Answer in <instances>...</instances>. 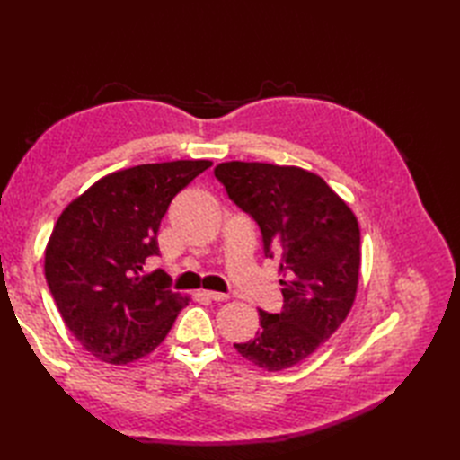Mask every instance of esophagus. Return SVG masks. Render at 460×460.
Listing matches in <instances>:
<instances>
[{"mask_svg":"<svg viewBox=\"0 0 460 460\" xmlns=\"http://www.w3.org/2000/svg\"><path fill=\"white\" fill-rule=\"evenodd\" d=\"M203 296H208L213 302H225L229 296L223 295V292H213V290H203Z\"/></svg>","mask_w":460,"mask_h":460,"instance_id":"esophagus-1","label":"esophagus"}]
</instances>
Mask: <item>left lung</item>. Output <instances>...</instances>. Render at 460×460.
<instances>
[{"instance_id": "8db88e82", "label": "left lung", "mask_w": 460, "mask_h": 460, "mask_svg": "<svg viewBox=\"0 0 460 460\" xmlns=\"http://www.w3.org/2000/svg\"><path fill=\"white\" fill-rule=\"evenodd\" d=\"M215 178L255 219L265 257L279 255L285 277L282 310H259L257 336L235 349L267 371L296 366L334 334L354 305L361 261L356 215L320 175L295 165L225 162Z\"/></svg>"}]
</instances>
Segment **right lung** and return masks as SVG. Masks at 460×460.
Here are the masks:
<instances>
[{
	"label": "right lung",
	"mask_w": 460,
	"mask_h": 460,
	"mask_svg": "<svg viewBox=\"0 0 460 460\" xmlns=\"http://www.w3.org/2000/svg\"><path fill=\"white\" fill-rule=\"evenodd\" d=\"M209 160L142 164L104 175L66 205L45 249V279L66 328L86 351L124 366L168 336L188 298L172 292L158 231L172 199Z\"/></svg>",
	"instance_id": "1"
}]
</instances>
